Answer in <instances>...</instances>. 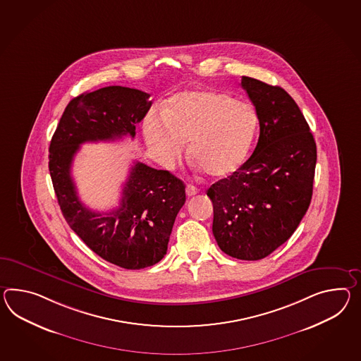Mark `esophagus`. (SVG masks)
I'll return each instance as SVG.
<instances>
[{
	"label": "esophagus",
	"instance_id": "esophagus-1",
	"mask_svg": "<svg viewBox=\"0 0 361 361\" xmlns=\"http://www.w3.org/2000/svg\"><path fill=\"white\" fill-rule=\"evenodd\" d=\"M198 193V189L194 185H186V195L188 197H193L195 194Z\"/></svg>",
	"mask_w": 361,
	"mask_h": 361
}]
</instances>
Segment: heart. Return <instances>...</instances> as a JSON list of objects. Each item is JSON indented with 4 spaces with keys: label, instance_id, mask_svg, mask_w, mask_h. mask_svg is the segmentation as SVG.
Listing matches in <instances>:
<instances>
[{
    "label": "heart",
    "instance_id": "heart-1",
    "mask_svg": "<svg viewBox=\"0 0 361 361\" xmlns=\"http://www.w3.org/2000/svg\"><path fill=\"white\" fill-rule=\"evenodd\" d=\"M253 108L216 91L181 92L169 102L166 118L149 116L145 138L159 163L171 168L190 155L207 175L223 178L244 163L257 129Z\"/></svg>",
    "mask_w": 361,
    "mask_h": 361
}]
</instances>
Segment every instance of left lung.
Instances as JSON below:
<instances>
[{
  "label": "left lung",
  "instance_id": "1",
  "mask_svg": "<svg viewBox=\"0 0 361 361\" xmlns=\"http://www.w3.org/2000/svg\"><path fill=\"white\" fill-rule=\"evenodd\" d=\"M255 106L259 137L252 157L212 184V233L233 258L257 261L271 255L296 231L308 210L317 147L295 100L279 86L243 77Z\"/></svg>",
  "mask_w": 361,
  "mask_h": 361
}]
</instances>
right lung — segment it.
<instances>
[{"label": "right lung", "instance_id": "obj_1", "mask_svg": "<svg viewBox=\"0 0 361 361\" xmlns=\"http://www.w3.org/2000/svg\"><path fill=\"white\" fill-rule=\"evenodd\" d=\"M149 94L108 86L74 97L62 114L49 145V173L62 215L97 255L128 270L158 264L180 209L185 185L168 171L135 161L118 209L92 212L80 202L71 166L85 142L115 141L135 135V125L149 112Z\"/></svg>", "mask_w": 361, "mask_h": 361}]
</instances>
